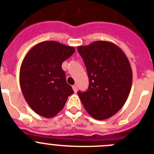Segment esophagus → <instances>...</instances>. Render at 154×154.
<instances>
[{
    "mask_svg": "<svg viewBox=\"0 0 154 154\" xmlns=\"http://www.w3.org/2000/svg\"><path fill=\"white\" fill-rule=\"evenodd\" d=\"M73 91H74V92H77V85H73Z\"/></svg>",
    "mask_w": 154,
    "mask_h": 154,
    "instance_id": "1",
    "label": "esophagus"
}]
</instances>
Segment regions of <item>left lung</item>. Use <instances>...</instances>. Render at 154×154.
Returning a JSON list of instances; mask_svg holds the SVG:
<instances>
[{
    "mask_svg": "<svg viewBox=\"0 0 154 154\" xmlns=\"http://www.w3.org/2000/svg\"><path fill=\"white\" fill-rule=\"evenodd\" d=\"M89 78L85 92L78 91L85 109L93 118L102 121L122 108L131 91L132 70L128 59L117 45L97 41L78 46Z\"/></svg>",
    "mask_w": 154,
    "mask_h": 154,
    "instance_id": "1",
    "label": "left lung"
}]
</instances>
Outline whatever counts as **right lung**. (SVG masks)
Segmentation results:
<instances>
[{
    "mask_svg": "<svg viewBox=\"0 0 154 154\" xmlns=\"http://www.w3.org/2000/svg\"><path fill=\"white\" fill-rule=\"evenodd\" d=\"M74 51L71 46L43 41L33 46L23 59L19 73L22 92L31 109L41 117H55L73 93L62 64Z\"/></svg>",
    "mask_w": 154,
    "mask_h": 154,
    "instance_id": "right-lung-1",
    "label": "right lung"
}]
</instances>
